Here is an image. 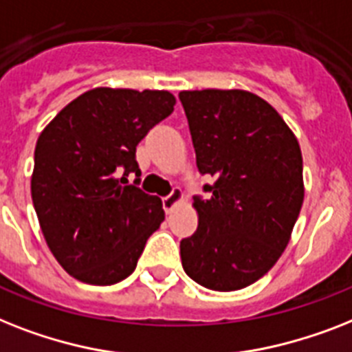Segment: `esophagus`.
<instances>
[{
	"label": "esophagus",
	"mask_w": 352,
	"mask_h": 352,
	"mask_svg": "<svg viewBox=\"0 0 352 352\" xmlns=\"http://www.w3.org/2000/svg\"><path fill=\"white\" fill-rule=\"evenodd\" d=\"M181 201H182V191L173 190L170 195H166L164 199H162V208H164V211H166V213H170V211L173 210V208H175V206L179 204Z\"/></svg>",
	"instance_id": "obj_1"
}]
</instances>
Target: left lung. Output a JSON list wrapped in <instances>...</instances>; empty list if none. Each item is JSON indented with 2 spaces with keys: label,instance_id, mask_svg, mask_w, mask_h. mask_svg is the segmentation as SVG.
I'll return each mask as SVG.
<instances>
[{
  "label": "left lung",
  "instance_id": "1",
  "mask_svg": "<svg viewBox=\"0 0 352 352\" xmlns=\"http://www.w3.org/2000/svg\"><path fill=\"white\" fill-rule=\"evenodd\" d=\"M197 168L211 175L195 197L199 228L181 241L186 275L213 291L248 287L284 253L304 202L302 151L270 102L245 90H188Z\"/></svg>",
  "mask_w": 352,
  "mask_h": 352
}]
</instances>
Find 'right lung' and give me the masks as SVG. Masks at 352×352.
I'll list each match as a JSON object with an SVG mask.
<instances>
[{"instance_id": "1", "label": "right lung", "mask_w": 352, "mask_h": 352, "mask_svg": "<svg viewBox=\"0 0 352 352\" xmlns=\"http://www.w3.org/2000/svg\"><path fill=\"white\" fill-rule=\"evenodd\" d=\"M173 107L166 90L94 88L41 131L34 210L52 255L74 278L111 285L130 276L164 221L161 199L128 184V175L141 173L137 144Z\"/></svg>"}]
</instances>
